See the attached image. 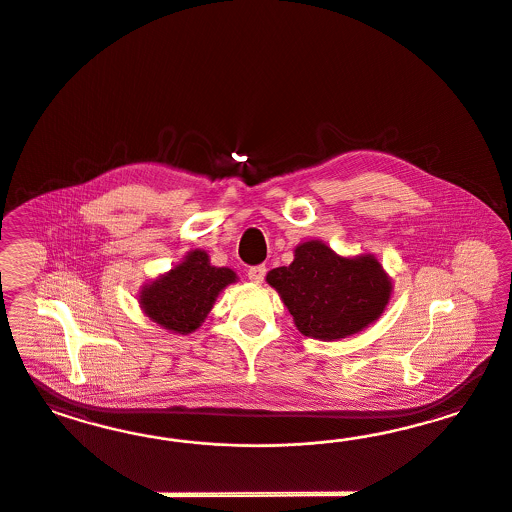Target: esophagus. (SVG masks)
I'll return each instance as SVG.
<instances>
[{"mask_svg":"<svg viewBox=\"0 0 512 512\" xmlns=\"http://www.w3.org/2000/svg\"><path fill=\"white\" fill-rule=\"evenodd\" d=\"M264 276H266V266L259 264V266H251L248 270V278L253 283H263Z\"/></svg>","mask_w":512,"mask_h":512,"instance_id":"esophagus-1","label":"esophagus"}]
</instances>
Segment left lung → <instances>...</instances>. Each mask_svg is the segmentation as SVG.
Here are the masks:
<instances>
[{"mask_svg":"<svg viewBox=\"0 0 512 512\" xmlns=\"http://www.w3.org/2000/svg\"><path fill=\"white\" fill-rule=\"evenodd\" d=\"M304 336L334 341L357 334L387 306L392 285L379 261L338 257L323 242L295 249V261L268 272Z\"/></svg>","mask_w":512,"mask_h":512,"instance_id":"8db88e82","label":"left lung"}]
</instances>
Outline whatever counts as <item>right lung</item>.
Returning a JSON list of instances; mask_svg holds the SVG:
<instances>
[{
  "mask_svg": "<svg viewBox=\"0 0 512 512\" xmlns=\"http://www.w3.org/2000/svg\"><path fill=\"white\" fill-rule=\"evenodd\" d=\"M233 281L236 274L231 268L212 266L208 255L195 249L184 263L142 291L140 306L157 325L178 334H189L206 319L219 291Z\"/></svg>",
  "mask_w": 512,
  "mask_h": 512,
  "instance_id": "1",
  "label": "right lung"
}]
</instances>
